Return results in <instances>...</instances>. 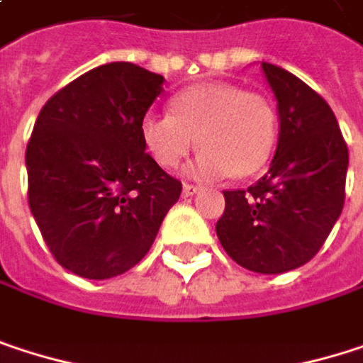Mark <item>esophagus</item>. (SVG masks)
Here are the masks:
<instances>
[{"mask_svg": "<svg viewBox=\"0 0 363 363\" xmlns=\"http://www.w3.org/2000/svg\"><path fill=\"white\" fill-rule=\"evenodd\" d=\"M195 193H199V186H195V184H182V195L184 197H191Z\"/></svg>", "mask_w": 363, "mask_h": 363, "instance_id": "esophagus-1", "label": "esophagus"}]
</instances>
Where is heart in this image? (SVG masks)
Listing matches in <instances>:
<instances>
[{
    "instance_id": "heart-1",
    "label": "heart",
    "mask_w": 363,
    "mask_h": 363,
    "mask_svg": "<svg viewBox=\"0 0 363 363\" xmlns=\"http://www.w3.org/2000/svg\"><path fill=\"white\" fill-rule=\"evenodd\" d=\"M140 140L164 168H174L199 143L203 147L189 174L199 181L238 179L260 172L277 143L273 103L231 84H201L177 94L170 113H147L140 119Z\"/></svg>"
}]
</instances>
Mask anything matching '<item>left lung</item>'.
Returning a JSON list of instances; mask_svg holds the SVG:
<instances>
[{
	"mask_svg": "<svg viewBox=\"0 0 363 363\" xmlns=\"http://www.w3.org/2000/svg\"><path fill=\"white\" fill-rule=\"evenodd\" d=\"M260 67L277 101V149L256 184L223 191L216 235L244 269L277 275L303 267L324 246L342 212L349 151L315 90L281 67Z\"/></svg>",
	"mask_w": 363,
	"mask_h": 363,
	"instance_id": "obj_1",
	"label": "left lung"
}]
</instances>
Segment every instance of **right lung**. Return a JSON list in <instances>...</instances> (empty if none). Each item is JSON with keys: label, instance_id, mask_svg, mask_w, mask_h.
<instances>
[{"label": "right lung", "instance_id": "1", "mask_svg": "<svg viewBox=\"0 0 363 363\" xmlns=\"http://www.w3.org/2000/svg\"><path fill=\"white\" fill-rule=\"evenodd\" d=\"M164 82L132 62L101 65L37 115L25 155L29 208L50 252L79 277L138 264L181 197V181L145 151L138 130Z\"/></svg>", "mask_w": 363, "mask_h": 363}]
</instances>
